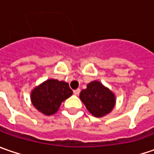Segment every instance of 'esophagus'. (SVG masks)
I'll return each mask as SVG.
<instances>
[{"mask_svg": "<svg viewBox=\"0 0 154 154\" xmlns=\"http://www.w3.org/2000/svg\"><path fill=\"white\" fill-rule=\"evenodd\" d=\"M80 89H79V88L74 91V93L75 94V95H79V94H80Z\"/></svg>", "mask_w": 154, "mask_h": 154, "instance_id": "esophagus-1", "label": "esophagus"}]
</instances>
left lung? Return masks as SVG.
I'll return each mask as SVG.
<instances>
[{
  "label": "left lung",
  "mask_w": 154,
  "mask_h": 154,
  "mask_svg": "<svg viewBox=\"0 0 154 154\" xmlns=\"http://www.w3.org/2000/svg\"><path fill=\"white\" fill-rule=\"evenodd\" d=\"M80 98L87 110L96 117L110 113L116 104L115 94L98 80L87 84L86 89L80 92Z\"/></svg>",
  "instance_id": "8db88e82"
}]
</instances>
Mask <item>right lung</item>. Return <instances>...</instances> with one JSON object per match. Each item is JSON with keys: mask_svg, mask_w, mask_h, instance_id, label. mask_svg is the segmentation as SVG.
<instances>
[{"mask_svg": "<svg viewBox=\"0 0 154 154\" xmlns=\"http://www.w3.org/2000/svg\"><path fill=\"white\" fill-rule=\"evenodd\" d=\"M72 94L73 91L67 82L49 79L33 88L31 101L39 112L51 116L57 112L62 102Z\"/></svg>", "mask_w": 154, "mask_h": 154, "instance_id": "add662e5", "label": "right lung"}]
</instances>
